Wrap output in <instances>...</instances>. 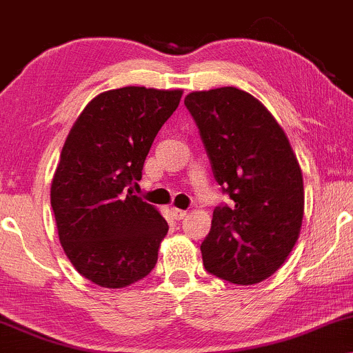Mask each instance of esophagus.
Returning <instances> with one entry per match:
<instances>
[{
  "label": "esophagus",
  "mask_w": 353,
  "mask_h": 353,
  "mask_svg": "<svg viewBox=\"0 0 353 353\" xmlns=\"http://www.w3.org/2000/svg\"><path fill=\"white\" fill-rule=\"evenodd\" d=\"M172 217L176 219V220L185 219V217H188V210H181V209H176V207H174V209H172Z\"/></svg>",
  "instance_id": "1"
}]
</instances>
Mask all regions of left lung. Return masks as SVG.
<instances>
[{
    "label": "left lung",
    "instance_id": "1",
    "mask_svg": "<svg viewBox=\"0 0 353 353\" xmlns=\"http://www.w3.org/2000/svg\"><path fill=\"white\" fill-rule=\"evenodd\" d=\"M185 107L215 179L235 202L214 210L202 241L209 273L240 286L265 281L286 261L304 215L303 171L268 108L235 87L192 92Z\"/></svg>",
    "mask_w": 353,
    "mask_h": 353
}]
</instances>
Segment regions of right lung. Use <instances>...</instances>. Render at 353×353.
I'll use <instances>...</instances> for the list:
<instances>
[{
    "instance_id": "add662e5",
    "label": "right lung",
    "mask_w": 353,
    "mask_h": 353,
    "mask_svg": "<svg viewBox=\"0 0 353 353\" xmlns=\"http://www.w3.org/2000/svg\"><path fill=\"white\" fill-rule=\"evenodd\" d=\"M181 88H114L87 103L67 134L50 185L59 240L74 268L120 290L151 273L168 222L131 194Z\"/></svg>"
}]
</instances>
